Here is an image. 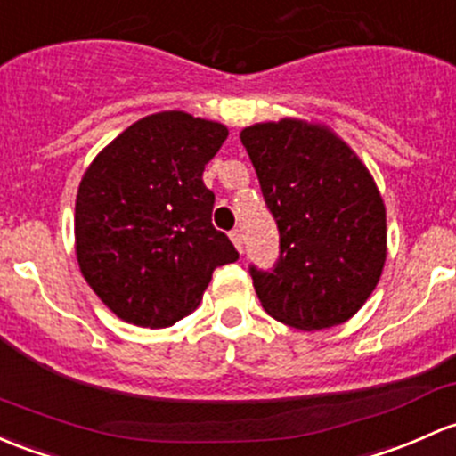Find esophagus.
I'll return each mask as SVG.
<instances>
[{"instance_id":"esophagus-1","label":"esophagus","mask_w":456,"mask_h":456,"mask_svg":"<svg viewBox=\"0 0 456 456\" xmlns=\"http://www.w3.org/2000/svg\"><path fill=\"white\" fill-rule=\"evenodd\" d=\"M229 238H232V242L236 244L238 251H244V238H242V232L240 229H233V232H229Z\"/></svg>"}]
</instances>
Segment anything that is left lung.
<instances>
[{
    "label": "left lung",
    "mask_w": 456,
    "mask_h": 456,
    "mask_svg": "<svg viewBox=\"0 0 456 456\" xmlns=\"http://www.w3.org/2000/svg\"><path fill=\"white\" fill-rule=\"evenodd\" d=\"M280 232L271 271L248 266L262 308L292 328L323 330L358 313L380 280L387 216L347 143L301 119L240 133Z\"/></svg>",
    "instance_id": "8db88e82"
}]
</instances>
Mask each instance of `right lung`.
<instances>
[{
	"label": "right lung",
	"mask_w": 456,
	"mask_h": 456,
	"mask_svg": "<svg viewBox=\"0 0 456 456\" xmlns=\"http://www.w3.org/2000/svg\"><path fill=\"white\" fill-rule=\"evenodd\" d=\"M227 128L183 111L148 115L100 152L76 196V256L119 319L167 328L190 314L214 268L238 260L212 224L203 170Z\"/></svg>",
	"instance_id": "1"
}]
</instances>
